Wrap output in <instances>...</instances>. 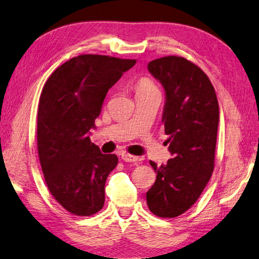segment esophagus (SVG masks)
Masks as SVG:
<instances>
[{
    "mask_svg": "<svg viewBox=\"0 0 259 259\" xmlns=\"http://www.w3.org/2000/svg\"><path fill=\"white\" fill-rule=\"evenodd\" d=\"M121 159L124 161H127V162H135V161L140 160V157L128 155V153H124V155H121Z\"/></svg>",
    "mask_w": 259,
    "mask_h": 259,
    "instance_id": "obj_1",
    "label": "esophagus"
}]
</instances>
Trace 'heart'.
<instances>
[{"mask_svg":"<svg viewBox=\"0 0 259 259\" xmlns=\"http://www.w3.org/2000/svg\"><path fill=\"white\" fill-rule=\"evenodd\" d=\"M135 91H137L138 94H143V93H150V92H158V89L156 85L153 84L151 79L147 78V77H143V78L139 79V81L135 85Z\"/></svg>","mask_w":259,"mask_h":259,"instance_id":"1","label":"heart"}]
</instances>
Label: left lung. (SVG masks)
<instances>
[{"mask_svg":"<svg viewBox=\"0 0 259 259\" xmlns=\"http://www.w3.org/2000/svg\"><path fill=\"white\" fill-rule=\"evenodd\" d=\"M148 70L165 90L162 122L173 158L150 165L157 180L147 192L148 207L159 217H176L200 197L214 170L219 101L208 76L182 57H164Z\"/></svg>","mask_w":259,"mask_h":259,"instance_id":"8db88e82","label":"left lung"}]
</instances>
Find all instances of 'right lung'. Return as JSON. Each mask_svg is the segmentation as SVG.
<instances>
[{
    "mask_svg": "<svg viewBox=\"0 0 259 259\" xmlns=\"http://www.w3.org/2000/svg\"><path fill=\"white\" fill-rule=\"evenodd\" d=\"M137 60L83 54L44 84L37 112V150L53 198L71 214L91 216L104 205V185L118 164L91 142L90 131L108 90Z\"/></svg>",
    "mask_w": 259,
    "mask_h": 259,
    "instance_id": "obj_1",
    "label": "right lung"
}]
</instances>
